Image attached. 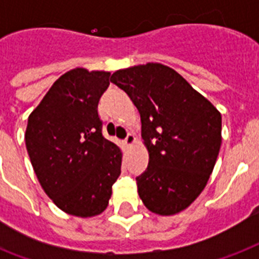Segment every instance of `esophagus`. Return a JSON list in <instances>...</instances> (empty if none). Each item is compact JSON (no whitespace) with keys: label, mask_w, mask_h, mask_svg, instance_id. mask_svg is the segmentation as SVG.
I'll return each mask as SVG.
<instances>
[{"label":"esophagus","mask_w":259,"mask_h":259,"mask_svg":"<svg viewBox=\"0 0 259 259\" xmlns=\"http://www.w3.org/2000/svg\"><path fill=\"white\" fill-rule=\"evenodd\" d=\"M134 144H136V137H134L133 134H127L125 138V145L127 146V148H132Z\"/></svg>","instance_id":"esophagus-1"}]
</instances>
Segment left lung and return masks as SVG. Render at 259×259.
<instances>
[{
	"label": "left lung",
	"instance_id": "1",
	"mask_svg": "<svg viewBox=\"0 0 259 259\" xmlns=\"http://www.w3.org/2000/svg\"><path fill=\"white\" fill-rule=\"evenodd\" d=\"M141 115L149 165L137 180L149 211L181 212L207 185L222 144V115L180 74L160 63L115 71L110 79Z\"/></svg>",
	"mask_w": 259,
	"mask_h": 259
}]
</instances>
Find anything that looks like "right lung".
<instances>
[{"instance_id":"add662e5","label":"right lung","mask_w":259,"mask_h":259,"mask_svg":"<svg viewBox=\"0 0 259 259\" xmlns=\"http://www.w3.org/2000/svg\"><path fill=\"white\" fill-rule=\"evenodd\" d=\"M110 72L74 68L30 113L25 145L44 192L66 213L99 215L121 175L122 150L102 136L98 102Z\"/></svg>"}]
</instances>
